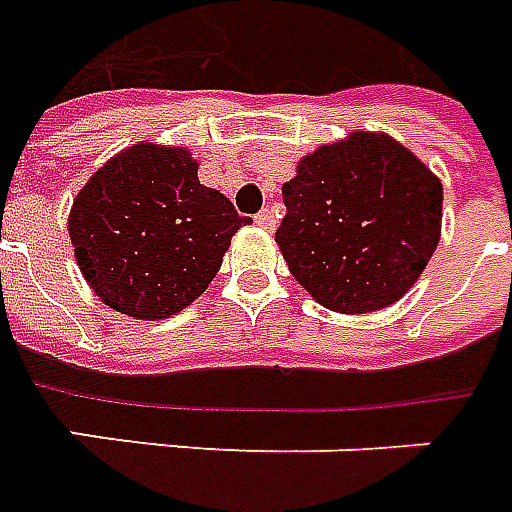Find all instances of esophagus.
I'll use <instances>...</instances> for the list:
<instances>
[{"label": "esophagus", "instance_id": "34e87169", "mask_svg": "<svg viewBox=\"0 0 512 512\" xmlns=\"http://www.w3.org/2000/svg\"><path fill=\"white\" fill-rule=\"evenodd\" d=\"M253 218H256V224L264 226V229H272V226H275V215H272L270 207H264V210L253 215Z\"/></svg>", "mask_w": 512, "mask_h": 512}]
</instances>
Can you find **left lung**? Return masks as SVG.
I'll return each instance as SVG.
<instances>
[{"label":"left lung","instance_id":"1","mask_svg":"<svg viewBox=\"0 0 512 512\" xmlns=\"http://www.w3.org/2000/svg\"><path fill=\"white\" fill-rule=\"evenodd\" d=\"M275 242L291 275L337 313H370L413 288L440 242L443 186L386 134L356 132L299 161Z\"/></svg>","mask_w":512,"mask_h":512}]
</instances>
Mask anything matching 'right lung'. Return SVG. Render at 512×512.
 Segmentation results:
<instances>
[{"label":"right lung","mask_w":512,"mask_h":512,"mask_svg":"<svg viewBox=\"0 0 512 512\" xmlns=\"http://www.w3.org/2000/svg\"><path fill=\"white\" fill-rule=\"evenodd\" d=\"M242 218L199 183L183 148L140 142L88 180L69 213V240L96 297L132 318L180 313L221 270Z\"/></svg>","instance_id":"right-lung-1"}]
</instances>
